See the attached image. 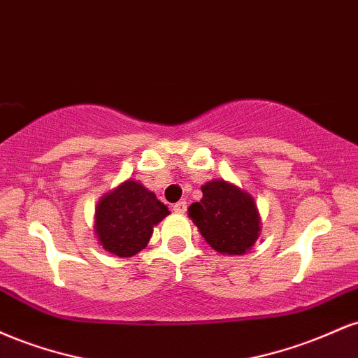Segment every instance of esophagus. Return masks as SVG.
I'll return each mask as SVG.
<instances>
[{
    "instance_id": "1",
    "label": "esophagus",
    "mask_w": 358,
    "mask_h": 358,
    "mask_svg": "<svg viewBox=\"0 0 358 358\" xmlns=\"http://www.w3.org/2000/svg\"><path fill=\"white\" fill-rule=\"evenodd\" d=\"M173 212H176V213L187 212V202H185V200H180V202H176L173 205Z\"/></svg>"
}]
</instances>
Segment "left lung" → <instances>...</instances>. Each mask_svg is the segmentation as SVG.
<instances>
[{
  "instance_id": "obj_1",
  "label": "left lung",
  "mask_w": 358,
  "mask_h": 358,
  "mask_svg": "<svg viewBox=\"0 0 358 358\" xmlns=\"http://www.w3.org/2000/svg\"><path fill=\"white\" fill-rule=\"evenodd\" d=\"M202 192L203 199L188 207V217L210 248L236 256L252 248L261 231L252 196L224 180L208 182Z\"/></svg>"
}]
</instances>
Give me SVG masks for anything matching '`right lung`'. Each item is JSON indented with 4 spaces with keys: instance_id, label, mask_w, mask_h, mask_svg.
Returning a JSON list of instances; mask_svg holds the SVG:
<instances>
[{
    "instance_id": "add662e5",
    "label": "right lung",
    "mask_w": 358,
    "mask_h": 358,
    "mask_svg": "<svg viewBox=\"0 0 358 358\" xmlns=\"http://www.w3.org/2000/svg\"><path fill=\"white\" fill-rule=\"evenodd\" d=\"M170 213L139 182L127 180L101 199L96 210L97 237L102 248L119 257H131L145 249L153 225Z\"/></svg>"
}]
</instances>
